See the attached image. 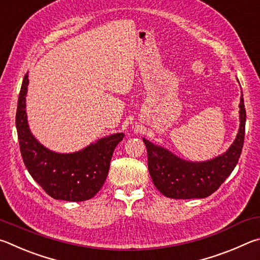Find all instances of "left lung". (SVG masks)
Returning a JSON list of instances; mask_svg holds the SVG:
<instances>
[{
	"label": "left lung",
	"mask_w": 260,
	"mask_h": 260,
	"mask_svg": "<svg viewBox=\"0 0 260 260\" xmlns=\"http://www.w3.org/2000/svg\"><path fill=\"white\" fill-rule=\"evenodd\" d=\"M245 133L243 94L240 99V129L229 151L213 160L188 162L168 149L144 139L147 148L148 171L155 187L167 198L203 199L220 187L238 165Z\"/></svg>",
	"instance_id": "8db88e82"
}]
</instances>
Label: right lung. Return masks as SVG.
Segmentation results:
<instances>
[{"label":"right lung","mask_w":260,"mask_h":260,"mask_svg":"<svg viewBox=\"0 0 260 260\" xmlns=\"http://www.w3.org/2000/svg\"><path fill=\"white\" fill-rule=\"evenodd\" d=\"M28 75L18 98L16 126L22 160L33 179L56 200L81 202L93 198L104 185L117 144L124 137L115 134L99 139L80 152L59 154L42 146L30 134L26 115Z\"/></svg>","instance_id":"1"}]
</instances>
